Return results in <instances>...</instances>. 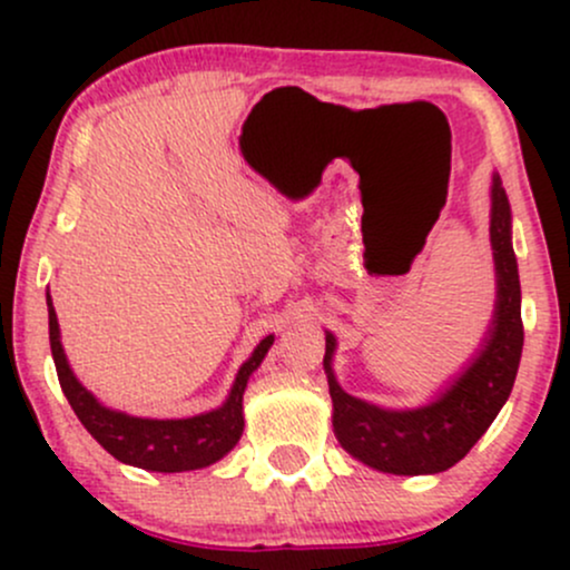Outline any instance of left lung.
Listing matches in <instances>:
<instances>
[{"mask_svg": "<svg viewBox=\"0 0 570 570\" xmlns=\"http://www.w3.org/2000/svg\"><path fill=\"white\" fill-rule=\"evenodd\" d=\"M490 246L495 305L480 348L421 407L391 410L345 394L332 358L337 340L326 332L324 372L332 396V426L345 453L385 474H440L455 466L507 404L522 356L520 273L512 248V206L501 176L490 181Z\"/></svg>", "mask_w": 570, "mask_h": 570, "instance_id": "8db88e82", "label": "left lung"}]
</instances>
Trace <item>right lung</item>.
<instances>
[{"mask_svg": "<svg viewBox=\"0 0 570 570\" xmlns=\"http://www.w3.org/2000/svg\"><path fill=\"white\" fill-rule=\"evenodd\" d=\"M48 318H50V351L61 383L63 396L69 399L71 410L80 417V423L90 431V436L115 455L117 461L128 466L147 469V472H193L217 463L238 444L244 434V391L252 372L263 364L265 353L271 351L273 335L259 340L252 356L240 364L235 375L230 394L217 410L200 412L193 417H136L128 412L104 407L98 399L90 394L69 367V358L61 345V330H58V316L53 299L48 292Z\"/></svg>", "mask_w": 570, "mask_h": 570, "instance_id": "obj_1", "label": "right lung"}]
</instances>
